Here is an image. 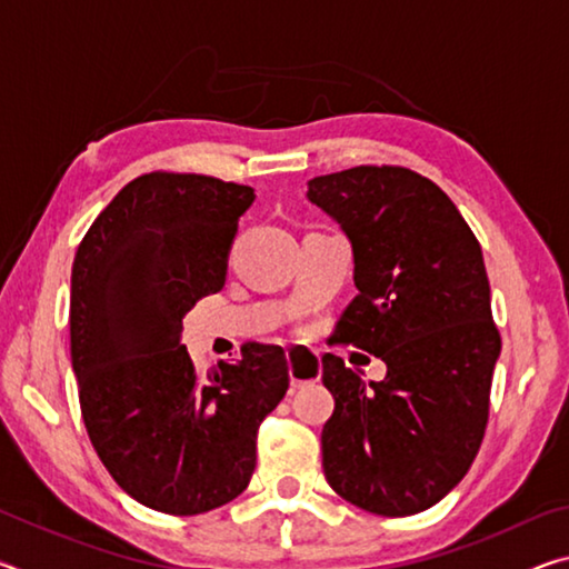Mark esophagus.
I'll list each match as a JSON object with an SVG mask.
<instances>
[{"mask_svg":"<svg viewBox=\"0 0 569 569\" xmlns=\"http://www.w3.org/2000/svg\"><path fill=\"white\" fill-rule=\"evenodd\" d=\"M288 359V373H291V389L303 387V383H313L321 379V363L313 353L303 349H293L286 353Z\"/></svg>","mask_w":569,"mask_h":569,"instance_id":"1","label":"esophagus"}]
</instances>
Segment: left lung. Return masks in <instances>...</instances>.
<instances>
[{"label":"left lung","instance_id":"8db88e82","mask_svg":"<svg viewBox=\"0 0 569 569\" xmlns=\"http://www.w3.org/2000/svg\"><path fill=\"white\" fill-rule=\"evenodd\" d=\"M306 198L341 226L359 288L331 343L387 363L366 383L326 353L323 475L346 502L383 517L435 507L475 461L502 339L479 240L419 172L359 166L308 180Z\"/></svg>","mask_w":569,"mask_h":569}]
</instances>
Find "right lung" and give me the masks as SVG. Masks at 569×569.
<instances>
[{"instance_id":"right-lung-1","label":"right lung","mask_w":569,"mask_h":569,"mask_svg":"<svg viewBox=\"0 0 569 569\" xmlns=\"http://www.w3.org/2000/svg\"><path fill=\"white\" fill-rule=\"evenodd\" d=\"M253 188L192 172H148L94 218L72 263L70 349L94 451L140 505L203 515L256 469V437L288 389L281 346L198 373L182 319L226 283Z\"/></svg>"}]
</instances>
